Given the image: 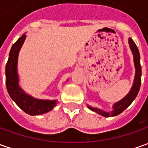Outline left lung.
<instances>
[{
    "label": "left lung",
    "instance_id": "obj_1",
    "mask_svg": "<svg viewBox=\"0 0 148 148\" xmlns=\"http://www.w3.org/2000/svg\"><path fill=\"white\" fill-rule=\"evenodd\" d=\"M128 42H129L130 50H131L132 54L134 56V64L135 68L134 79V83H133L132 88H130L129 93L126 95L125 97H123L122 99L120 100L119 101L114 103L113 106H112V110H110V111H106V110H103L97 108V107H92V106L88 105V107L91 110H92V111H94L96 113L102 115L104 117L115 116V115H120V113H122L134 101V100L136 98L137 95L139 92V89H140L141 76H142V68H141L140 64V54H139L138 49L137 47L136 44L133 41V39L130 38Z\"/></svg>",
    "mask_w": 148,
    "mask_h": 148
}]
</instances>
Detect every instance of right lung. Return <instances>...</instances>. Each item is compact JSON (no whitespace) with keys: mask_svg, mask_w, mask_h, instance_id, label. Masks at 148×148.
<instances>
[{"mask_svg":"<svg viewBox=\"0 0 148 148\" xmlns=\"http://www.w3.org/2000/svg\"><path fill=\"white\" fill-rule=\"evenodd\" d=\"M26 39L23 34L12 46L5 66V84L11 99L28 115H39L47 113L57 105V100L38 99L26 93L19 86L18 74V58L20 49Z\"/></svg>","mask_w":148,"mask_h":148,"instance_id":"right-lung-1","label":"right lung"}]
</instances>
